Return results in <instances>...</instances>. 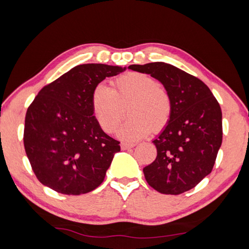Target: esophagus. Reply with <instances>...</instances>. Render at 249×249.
<instances>
[{
    "label": "esophagus",
    "mask_w": 249,
    "mask_h": 249,
    "mask_svg": "<svg viewBox=\"0 0 249 249\" xmlns=\"http://www.w3.org/2000/svg\"><path fill=\"white\" fill-rule=\"evenodd\" d=\"M134 146H135L134 143H126V142H123V143H121V149L123 150V151L131 149V147H134Z\"/></svg>",
    "instance_id": "1"
}]
</instances>
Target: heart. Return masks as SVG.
I'll return each mask as SVG.
<instances>
[{
	"mask_svg": "<svg viewBox=\"0 0 249 249\" xmlns=\"http://www.w3.org/2000/svg\"><path fill=\"white\" fill-rule=\"evenodd\" d=\"M112 89L97 84L91 96L93 114L99 127L111 134L125 115L130 118L118 130L120 138L136 141L168 125L172 114L170 94L153 77L128 72L114 79Z\"/></svg>",
	"mask_w": 249,
	"mask_h": 249,
	"instance_id": "1",
	"label": "heart"
}]
</instances>
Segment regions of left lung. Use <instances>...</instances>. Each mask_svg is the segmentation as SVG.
Here are the masks:
<instances>
[{"label":"left lung","mask_w":249,"mask_h":249,"mask_svg":"<svg viewBox=\"0 0 249 249\" xmlns=\"http://www.w3.org/2000/svg\"><path fill=\"white\" fill-rule=\"evenodd\" d=\"M128 68L160 80L172 100L171 119L153 141L156 160L143 168L146 182L161 194L187 192L212 171L223 141L217 99L200 79L167 63Z\"/></svg>","instance_id":"1"}]
</instances>
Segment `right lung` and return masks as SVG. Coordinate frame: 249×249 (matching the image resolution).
Segmentation results:
<instances>
[{
    "label": "right lung",
    "mask_w": 249,
    "mask_h": 249,
    "mask_svg": "<svg viewBox=\"0 0 249 249\" xmlns=\"http://www.w3.org/2000/svg\"><path fill=\"white\" fill-rule=\"evenodd\" d=\"M125 67L75 66L40 89L25 114L23 143L37 179L64 195L92 192L103 183L120 141L99 127L91 96L104 79Z\"/></svg>",
    "instance_id": "right-lung-1"
}]
</instances>
